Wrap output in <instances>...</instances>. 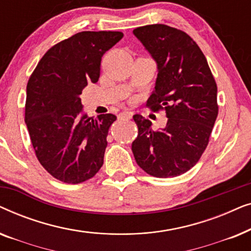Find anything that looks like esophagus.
<instances>
[{"instance_id": "34e87169", "label": "esophagus", "mask_w": 251, "mask_h": 251, "mask_svg": "<svg viewBox=\"0 0 251 251\" xmlns=\"http://www.w3.org/2000/svg\"><path fill=\"white\" fill-rule=\"evenodd\" d=\"M132 116L131 112H122L119 114V119H130Z\"/></svg>"}]
</instances>
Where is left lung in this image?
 <instances>
[{"instance_id":"left-lung-1","label":"left lung","mask_w":251,"mask_h":251,"mask_svg":"<svg viewBox=\"0 0 251 251\" xmlns=\"http://www.w3.org/2000/svg\"><path fill=\"white\" fill-rule=\"evenodd\" d=\"M132 33L157 67L147 106L164 109L168 118L164 128L153 130L150 120L133 115L138 126L133 156L151 176H179L197 164L208 145L218 115L217 85L203 52L183 30L155 24Z\"/></svg>"}]
</instances>
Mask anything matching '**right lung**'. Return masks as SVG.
<instances>
[{
    "label": "right lung",
    "mask_w": 251,
    "mask_h": 251,
    "mask_svg": "<svg viewBox=\"0 0 251 251\" xmlns=\"http://www.w3.org/2000/svg\"><path fill=\"white\" fill-rule=\"evenodd\" d=\"M122 32H81L57 43L39 61L26 89L25 123L36 157L56 179L78 184L104 163L108 129L116 116L89 118L80 95L100 75L101 57Z\"/></svg>",
    "instance_id": "obj_1"
}]
</instances>
